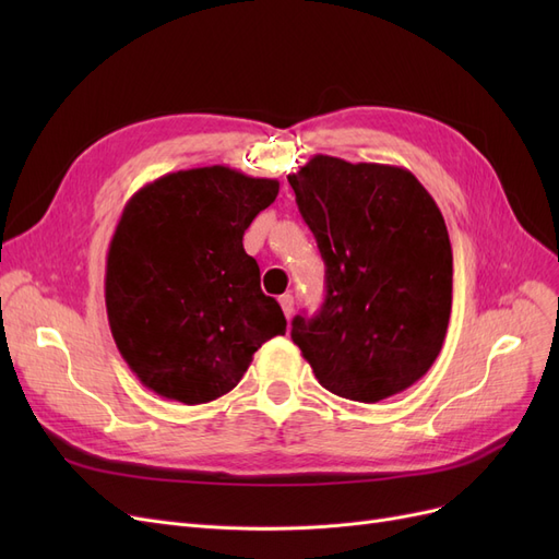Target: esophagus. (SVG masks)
I'll use <instances>...</instances> for the list:
<instances>
[{
	"label": "esophagus",
	"mask_w": 559,
	"mask_h": 559,
	"mask_svg": "<svg viewBox=\"0 0 559 559\" xmlns=\"http://www.w3.org/2000/svg\"><path fill=\"white\" fill-rule=\"evenodd\" d=\"M280 306H282L286 319H292V314H294V296H292V294L280 296Z\"/></svg>",
	"instance_id": "esophagus-1"
}]
</instances>
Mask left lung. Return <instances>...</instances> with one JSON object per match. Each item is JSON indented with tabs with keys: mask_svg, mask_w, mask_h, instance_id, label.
Wrapping results in <instances>:
<instances>
[{
	"mask_svg": "<svg viewBox=\"0 0 559 559\" xmlns=\"http://www.w3.org/2000/svg\"><path fill=\"white\" fill-rule=\"evenodd\" d=\"M326 263V300L292 337L331 394L378 403L427 376L452 310L436 200L399 165L317 154L286 177Z\"/></svg>",
	"mask_w": 559,
	"mask_h": 559,
	"instance_id": "obj_1",
	"label": "left lung"
}]
</instances>
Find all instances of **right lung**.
Masks as SVG:
<instances>
[{
    "label": "right lung",
    "mask_w": 559,
    "mask_h": 559,
    "mask_svg": "<svg viewBox=\"0 0 559 559\" xmlns=\"http://www.w3.org/2000/svg\"><path fill=\"white\" fill-rule=\"evenodd\" d=\"M277 193V179L210 165L158 177L128 200L107 251L105 302L118 352L151 392L210 403L286 333L242 247Z\"/></svg>",
    "instance_id": "add662e5"
}]
</instances>
